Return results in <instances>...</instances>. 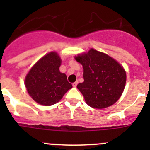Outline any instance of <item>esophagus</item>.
Returning <instances> with one entry per match:
<instances>
[{"instance_id":"esophagus-1","label":"esophagus","mask_w":150,"mask_h":150,"mask_svg":"<svg viewBox=\"0 0 150 150\" xmlns=\"http://www.w3.org/2000/svg\"><path fill=\"white\" fill-rule=\"evenodd\" d=\"M77 84H78V81H76V82H75V83H73V86L75 87V88H76V86H77Z\"/></svg>"}]
</instances>
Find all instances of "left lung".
I'll use <instances>...</instances> for the list:
<instances>
[{"label":"left lung","mask_w":150,"mask_h":150,"mask_svg":"<svg viewBox=\"0 0 150 150\" xmlns=\"http://www.w3.org/2000/svg\"><path fill=\"white\" fill-rule=\"evenodd\" d=\"M83 67L84 82L77 85L86 104L103 109L115 104L123 92L126 74L116 60L91 49L75 58Z\"/></svg>","instance_id":"left-lung-1"}]
</instances>
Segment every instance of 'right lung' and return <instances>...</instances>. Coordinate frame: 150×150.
Returning a JSON list of instances; mask_svg holds the SVG:
<instances>
[{
	"instance_id": "obj_1",
	"label": "right lung",
	"mask_w": 150,
	"mask_h": 150,
	"mask_svg": "<svg viewBox=\"0 0 150 150\" xmlns=\"http://www.w3.org/2000/svg\"><path fill=\"white\" fill-rule=\"evenodd\" d=\"M60 65V57L52 52L40 59L27 74L25 80L27 91L38 104H56L72 88L67 76L59 71Z\"/></svg>"
}]
</instances>
